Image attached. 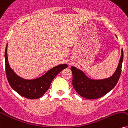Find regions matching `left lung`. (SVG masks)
I'll return each mask as SVG.
<instances>
[{"mask_svg":"<svg viewBox=\"0 0 128 128\" xmlns=\"http://www.w3.org/2000/svg\"><path fill=\"white\" fill-rule=\"evenodd\" d=\"M124 59V51L119 64L114 74L112 76L103 80H91L82 70L74 66L70 67L72 72V85L79 95L87 99H97L102 97L110 91L117 84L122 71Z\"/></svg>","mask_w":128,"mask_h":128,"instance_id":"8db88e82","label":"left lung"}]
</instances>
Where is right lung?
I'll list each match as a JSON object with an SVG mask.
<instances>
[{"label":"right lung","mask_w":128,"mask_h":128,"mask_svg":"<svg viewBox=\"0 0 128 128\" xmlns=\"http://www.w3.org/2000/svg\"><path fill=\"white\" fill-rule=\"evenodd\" d=\"M7 48L8 44L4 53L6 74L8 81L14 90L25 98L37 99L43 96L49 88L54 77L63 69L68 67L66 64H59L50 69L40 78L34 80H25L17 75L10 68L8 59Z\"/></svg>","instance_id":"add662e5"}]
</instances>
